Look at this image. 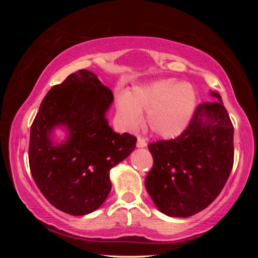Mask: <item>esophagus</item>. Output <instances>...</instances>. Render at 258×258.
<instances>
[{"label": "esophagus", "mask_w": 258, "mask_h": 258, "mask_svg": "<svg viewBox=\"0 0 258 258\" xmlns=\"http://www.w3.org/2000/svg\"><path fill=\"white\" fill-rule=\"evenodd\" d=\"M146 146H147V142H146V140L143 139V138H141V137H138L137 147H139V148H143V147H146Z\"/></svg>", "instance_id": "1"}]
</instances>
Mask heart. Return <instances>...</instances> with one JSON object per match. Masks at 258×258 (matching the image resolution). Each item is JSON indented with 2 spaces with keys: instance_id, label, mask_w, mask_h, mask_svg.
I'll return each instance as SVG.
<instances>
[{
  "instance_id": "heart-1",
  "label": "heart",
  "mask_w": 258,
  "mask_h": 258,
  "mask_svg": "<svg viewBox=\"0 0 258 258\" xmlns=\"http://www.w3.org/2000/svg\"><path fill=\"white\" fill-rule=\"evenodd\" d=\"M197 97L187 83L161 80L138 86L118 100V113L131 128L141 123V111L148 112V124L158 137L172 139L184 131L194 115Z\"/></svg>"
}]
</instances>
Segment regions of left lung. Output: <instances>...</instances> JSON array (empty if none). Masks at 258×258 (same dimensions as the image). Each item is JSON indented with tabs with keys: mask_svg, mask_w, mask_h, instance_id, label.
<instances>
[{
	"mask_svg": "<svg viewBox=\"0 0 258 258\" xmlns=\"http://www.w3.org/2000/svg\"><path fill=\"white\" fill-rule=\"evenodd\" d=\"M211 94L218 100L199 104L177 138L148 146L154 165L146 189L168 216L189 217L208 207L232 171L233 125L221 95Z\"/></svg>",
	"mask_w": 258,
	"mask_h": 258,
	"instance_id": "8db88e82",
	"label": "left lung"
}]
</instances>
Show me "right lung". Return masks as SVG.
Instances as JSON below:
<instances>
[{"label":"right lung","mask_w":258,"mask_h":258,"mask_svg":"<svg viewBox=\"0 0 258 258\" xmlns=\"http://www.w3.org/2000/svg\"><path fill=\"white\" fill-rule=\"evenodd\" d=\"M113 100L92 72L81 69L54 85L30 127L28 158L35 183L51 205L75 216L101 206L111 189L109 171L134 150L137 138L113 132L106 119ZM64 125L68 140L49 134Z\"/></svg>","instance_id":"add662e5"}]
</instances>
